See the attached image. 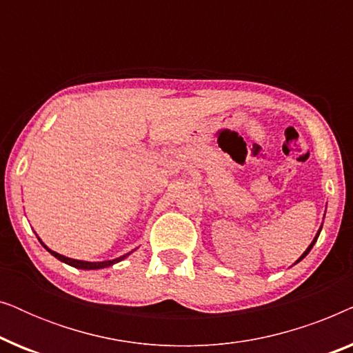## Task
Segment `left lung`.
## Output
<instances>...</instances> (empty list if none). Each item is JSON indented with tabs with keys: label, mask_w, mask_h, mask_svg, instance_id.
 <instances>
[{
	"label": "left lung",
	"mask_w": 353,
	"mask_h": 353,
	"mask_svg": "<svg viewBox=\"0 0 353 353\" xmlns=\"http://www.w3.org/2000/svg\"><path fill=\"white\" fill-rule=\"evenodd\" d=\"M320 231H321V228H320V230H318V233H316V236H315V239H313V241H312V244H310V245H308V248H307V250H305V252H303V254L301 255V259H299V260H297V262H301V260H302L303 257H305V255H307L308 252H310V250H312V248H313V244H315V243H316L318 236H320Z\"/></svg>",
	"instance_id": "1"
}]
</instances>
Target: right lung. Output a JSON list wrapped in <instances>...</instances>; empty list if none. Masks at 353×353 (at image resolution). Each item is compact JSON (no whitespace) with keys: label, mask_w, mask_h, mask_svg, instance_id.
Wrapping results in <instances>:
<instances>
[{"label":"right lung","mask_w":353,"mask_h":353,"mask_svg":"<svg viewBox=\"0 0 353 353\" xmlns=\"http://www.w3.org/2000/svg\"><path fill=\"white\" fill-rule=\"evenodd\" d=\"M40 243H41V241H40ZM41 244H43V243H41ZM43 248H46V245L43 244ZM46 250H48V252H51L52 255H54V257H56L57 260H61V262H64V263H67V265H70V267L81 268V270H98V268L110 267V265L117 263V262H120V260H123L125 257H128V255H130V252H128V254L122 255V257L114 259V260H105V262H85V260H75V259L64 257V255L57 254V252H54V250H51V249H48V248H46Z\"/></svg>","instance_id":"obj_1"}]
</instances>
